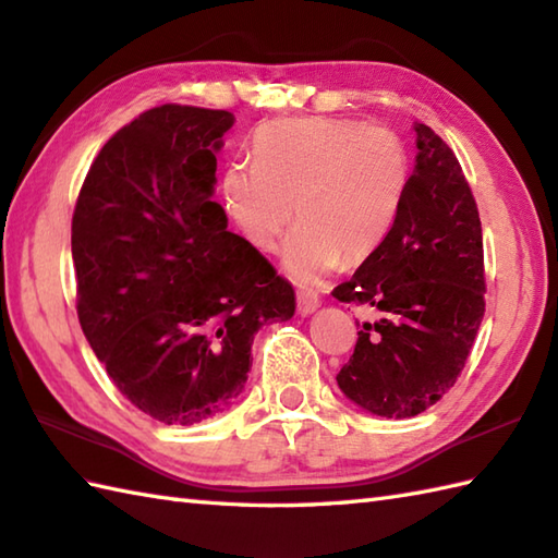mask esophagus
Returning <instances> with one entry per match:
<instances>
[{
  "label": "esophagus",
  "mask_w": 558,
  "mask_h": 558,
  "mask_svg": "<svg viewBox=\"0 0 558 558\" xmlns=\"http://www.w3.org/2000/svg\"><path fill=\"white\" fill-rule=\"evenodd\" d=\"M316 310H319V298H316L314 292H298V312L302 316H310L314 314Z\"/></svg>",
  "instance_id": "obj_1"
}]
</instances>
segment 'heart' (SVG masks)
Returning <instances> with one entry per match:
<instances>
[{"label":"heart","instance_id":"1","mask_svg":"<svg viewBox=\"0 0 558 558\" xmlns=\"http://www.w3.org/2000/svg\"><path fill=\"white\" fill-rule=\"evenodd\" d=\"M411 159L395 130L348 118H292L260 128L254 163H227L222 201L251 246L282 248V268L314 286L338 260L360 264L385 242L409 191Z\"/></svg>","mask_w":558,"mask_h":558}]
</instances>
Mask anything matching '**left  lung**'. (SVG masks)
<instances>
[{
	"mask_svg": "<svg viewBox=\"0 0 558 558\" xmlns=\"http://www.w3.org/2000/svg\"><path fill=\"white\" fill-rule=\"evenodd\" d=\"M416 130V167L401 210L351 280L341 302L381 312L357 331L338 373L343 395L373 416L411 418L440 401L464 369L484 319V236L472 189L452 149Z\"/></svg>",
	"mask_w": 558,
	"mask_h": 558,
	"instance_id": "left-lung-1",
	"label": "left lung"
}]
</instances>
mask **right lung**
Wrapping results in <instances>:
<instances>
[{
  "label": "right lung",
  "mask_w": 558,
  "mask_h": 558,
  "mask_svg": "<svg viewBox=\"0 0 558 558\" xmlns=\"http://www.w3.org/2000/svg\"><path fill=\"white\" fill-rule=\"evenodd\" d=\"M229 111L167 104L98 151L72 217L76 314L120 395L193 425L244 391L251 343L294 290L213 201Z\"/></svg>",
  "instance_id": "add662e5"
}]
</instances>
